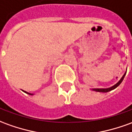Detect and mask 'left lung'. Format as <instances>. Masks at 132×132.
<instances>
[{
    "label": "left lung",
    "mask_w": 132,
    "mask_h": 132,
    "mask_svg": "<svg viewBox=\"0 0 132 132\" xmlns=\"http://www.w3.org/2000/svg\"><path fill=\"white\" fill-rule=\"evenodd\" d=\"M126 73H127V71H126V72L124 73V74L123 75V76L121 77V79L116 84H114V86H112L111 87H109V88H92V90L93 91H94V92H103V93H106V92H109L111 91V90H114V88H116L117 86L120 85L121 83L123 81V79H124V76L126 75Z\"/></svg>",
    "instance_id": "8db88e82"
}]
</instances>
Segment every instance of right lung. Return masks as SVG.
Masks as SVG:
<instances>
[{
    "mask_svg": "<svg viewBox=\"0 0 132 132\" xmlns=\"http://www.w3.org/2000/svg\"><path fill=\"white\" fill-rule=\"evenodd\" d=\"M23 92H24L25 93H26V94H29V95H34V94H31V93H28V92H25V91H23Z\"/></svg>",
    "mask_w": 132,
    "mask_h": 132,
    "instance_id": "obj_1",
    "label": "right lung"
}]
</instances>
